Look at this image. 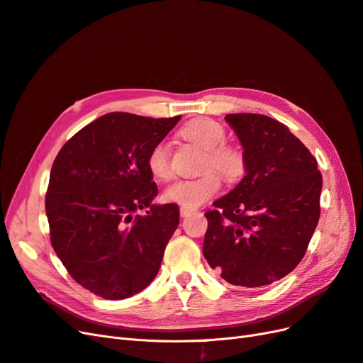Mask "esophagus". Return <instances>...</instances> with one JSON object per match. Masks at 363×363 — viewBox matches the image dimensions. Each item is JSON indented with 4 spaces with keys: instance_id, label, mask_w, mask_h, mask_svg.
Listing matches in <instances>:
<instances>
[{
    "instance_id": "34e87169",
    "label": "esophagus",
    "mask_w": 363,
    "mask_h": 363,
    "mask_svg": "<svg viewBox=\"0 0 363 363\" xmlns=\"http://www.w3.org/2000/svg\"><path fill=\"white\" fill-rule=\"evenodd\" d=\"M192 213H194L192 208H186V207H182V208H180V215H182L183 218L189 216V215H192Z\"/></svg>"
}]
</instances>
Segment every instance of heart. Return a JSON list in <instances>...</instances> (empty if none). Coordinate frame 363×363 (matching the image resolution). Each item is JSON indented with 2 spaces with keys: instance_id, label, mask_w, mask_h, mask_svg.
<instances>
[{
  "instance_id": "b5f03b06",
  "label": "heart",
  "mask_w": 363,
  "mask_h": 363,
  "mask_svg": "<svg viewBox=\"0 0 363 363\" xmlns=\"http://www.w3.org/2000/svg\"><path fill=\"white\" fill-rule=\"evenodd\" d=\"M183 138L206 151L201 171L196 179L177 180L163 192V199L186 208H196L206 204L221 189V178L233 183L242 179L245 172V156L240 148L225 144V130L211 118H199L182 128ZM148 169L156 180H168L171 175L169 150L167 142H157L148 152ZM216 170L220 174L214 172Z\"/></svg>"
}]
</instances>
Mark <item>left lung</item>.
<instances>
[{"label": "left lung", "mask_w": 363, "mask_h": 363, "mask_svg": "<svg viewBox=\"0 0 363 363\" xmlns=\"http://www.w3.org/2000/svg\"><path fill=\"white\" fill-rule=\"evenodd\" d=\"M245 175L207 212L203 255L235 286L260 288L303 259L320 219L323 177L289 128L265 115L233 113Z\"/></svg>", "instance_id": "8db88e82"}]
</instances>
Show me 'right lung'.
Instances as JSON below:
<instances>
[{"mask_svg": "<svg viewBox=\"0 0 363 363\" xmlns=\"http://www.w3.org/2000/svg\"><path fill=\"white\" fill-rule=\"evenodd\" d=\"M179 121L103 115L52 163L45 196L51 245L71 277L106 300L128 298L155 280L179 225L177 204H152L157 186L147 164ZM144 208V216L133 215Z\"/></svg>", "mask_w": 363, "mask_h": 363, "instance_id": "1", "label": "right lung"}]
</instances>
